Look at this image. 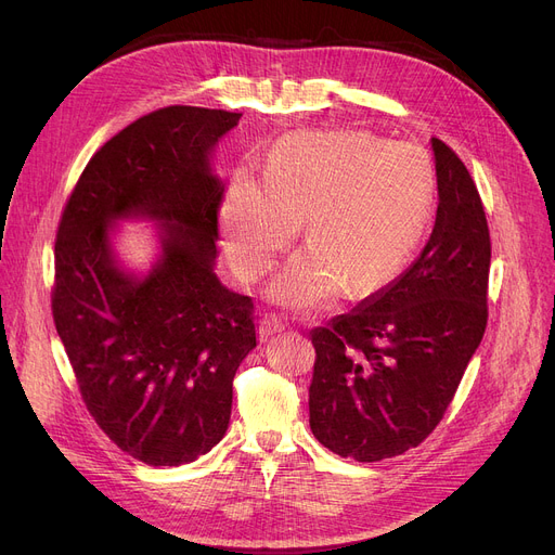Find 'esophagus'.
<instances>
[{
	"mask_svg": "<svg viewBox=\"0 0 555 555\" xmlns=\"http://www.w3.org/2000/svg\"><path fill=\"white\" fill-rule=\"evenodd\" d=\"M285 328V322L283 319L279 317V314H262V319H260V326H258V333H260V337H272V335H276V333H281Z\"/></svg>",
	"mask_w": 555,
	"mask_h": 555,
	"instance_id": "34e87169",
	"label": "esophagus"
}]
</instances>
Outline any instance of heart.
<instances>
[{
	"label": "heart",
	"instance_id": "heart-1",
	"mask_svg": "<svg viewBox=\"0 0 555 555\" xmlns=\"http://www.w3.org/2000/svg\"><path fill=\"white\" fill-rule=\"evenodd\" d=\"M436 178L416 143L364 130L297 132L270 155L268 178L241 172L220 209L233 270L258 281L306 218L310 245L289 258L268 295L293 310H317L346 287L366 297L412 260L434 214Z\"/></svg>",
	"mask_w": 555,
	"mask_h": 555
}]
</instances>
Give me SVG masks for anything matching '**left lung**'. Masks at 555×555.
<instances>
[{"label": "left lung", "mask_w": 555, "mask_h": 555, "mask_svg": "<svg viewBox=\"0 0 555 555\" xmlns=\"http://www.w3.org/2000/svg\"><path fill=\"white\" fill-rule=\"evenodd\" d=\"M439 209L421 256L380 293L310 333V429L331 452L383 461L443 418L488 322L490 233L468 168L431 137Z\"/></svg>", "instance_id": "obj_1"}]
</instances>
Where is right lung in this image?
Here are the masks:
<instances>
[{"instance_id":"add662e5","label":"right lung","mask_w":555,"mask_h":555,"mask_svg":"<svg viewBox=\"0 0 555 555\" xmlns=\"http://www.w3.org/2000/svg\"><path fill=\"white\" fill-rule=\"evenodd\" d=\"M238 112L170 105L114 134L85 166L55 236V331L99 427L149 465L222 441L233 375L256 348L254 304L216 274L224 182L218 141ZM149 219L160 254L134 273L115 224Z\"/></svg>"}]
</instances>
